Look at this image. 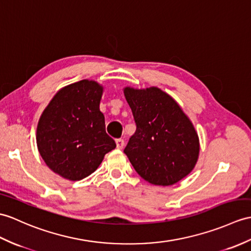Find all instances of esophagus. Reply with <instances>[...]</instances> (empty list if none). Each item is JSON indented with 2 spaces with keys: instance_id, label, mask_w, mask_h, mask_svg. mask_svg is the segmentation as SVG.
<instances>
[{
  "instance_id": "34e87169",
  "label": "esophagus",
  "mask_w": 251,
  "mask_h": 251,
  "mask_svg": "<svg viewBox=\"0 0 251 251\" xmlns=\"http://www.w3.org/2000/svg\"><path fill=\"white\" fill-rule=\"evenodd\" d=\"M115 143H116V148H118L119 150H122L124 148V140L123 139H116Z\"/></svg>"
}]
</instances>
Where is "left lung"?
Wrapping results in <instances>:
<instances>
[{
  "label": "left lung",
  "instance_id": "8db88e82",
  "mask_svg": "<svg viewBox=\"0 0 251 251\" xmlns=\"http://www.w3.org/2000/svg\"><path fill=\"white\" fill-rule=\"evenodd\" d=\"M137 129L124 153L137 173L153 185L170 186L194 170L199 136L176 99L159 87L125 86Z\"/></svg>",
  "mask_w": 251,
  "mask_h": 251
}]
</instances>
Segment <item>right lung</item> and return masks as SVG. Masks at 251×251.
I'll use <instances>...</instances> for the list:
<instances>
[{
  "instance_id": "add662e5",
  "label": "right lung",
  "mask_w": 251,
  "mask_h": 251,
  "mask_svg": "<svg viewBox=\"0 0 251 251\" xmlns=\"http://www.w3.org/2000/svg\"><path fill=\"white\" fill-rule=\"evenodd\" d=\"M103 85L84 79L62 87L40 115L36 143L51 171L68 180L94 172L115 142L106 132L99 109Z\"/></svg>"
}]
</instances>
